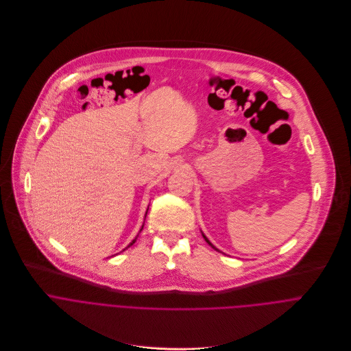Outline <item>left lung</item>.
Masks as SVG:
<instances>
[{
  "label": "left lung",
  "instance_id": "obj_1",
  "mask_svg": "<svg viewBox=\"0 0 351 351\" xmlns=\"http://www.w3.org/2000/svg\"><path fill=\"white\" fill-rule=\"evenodd\" d=\"M203 238H204V241H206V242H207V243H208V245H210V246H212V247H213V249H216V247H215V246H213V245H212V243H210V241H208V239H207V238H206V237H204V235H203ZM216 250H219V249H216Z\"/></svg>",
  "mask_w": 351,
  "mask_h": 351
}]
</instances>
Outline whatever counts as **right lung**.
I'll list each match as a JSON object with an SVG mask.
<instances>
[{"label":"right lung","mask_w":351,"mask_h":351,"mask_svg":"<svg viewBox=\"0 0 351 351\" xmlns=\"http://www.w3.org/2000/svg\"><path fill=\"white\" fill-rule=\"evenodd\" d=\"M147 213H148V210H147ZM145 217H147V215H145ZM143 228H144V226H143ZM143 228H141V231H143ZM141 231H139V232H141ZM135 241H136V238H135V239H134V241H132V242H131L128 246H131L132 243H135ZM128 246H127V247H128ZM127 247H125V249H127Z\"/></svg>","instance_id":"add662e5"}]
</instances>
